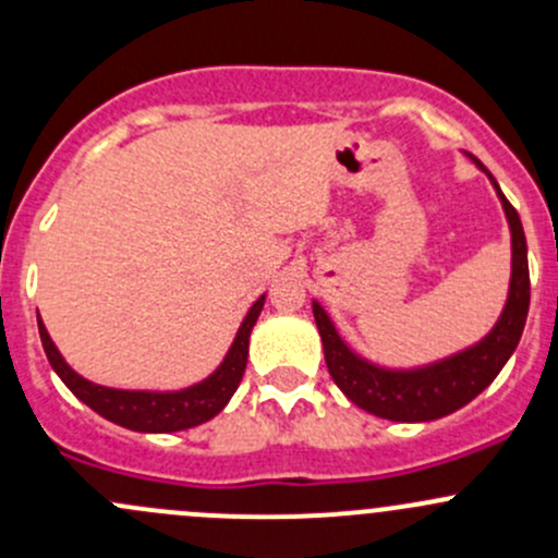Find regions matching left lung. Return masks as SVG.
Wrapping results in <instances>:
<instances>
[{
	"label": "left lung",
	"instance_id": "obj_1",
	"mask_svg": "<svg viewBox=\"0 0 558 558\" xmlns=\"http://www.w3.org/2000/svg\"><path fill=\"white\" fill-rule=\"evenodd\" d=\"M472 161L481 170H486L477 159ZM492 183L497 189L499 199H502V207L510 221V234H513V278H510L508 305H505L502 315H499L497 326L475 348H470L464 353H456V356L446 359L440 364H432V367L413 369V373H391V369L373 367L369 362L359 359L340 340V335L335 331L324 307L318 302L313 305L315 326H318L320 342H324V356L329 375L340 386V391L353 404L367 410V413L380 415V418L388 421L442 418V415L464 408L466 402H472L483 388L492 384L499 375V369L505 367V362L510 359V353L519 345L529 313L526 238H523V227L515 207L505 199L497 180L492 178Z\"/></svg>",
	"mask_w": 558,
	"mask_h": 558
}]
</instances>
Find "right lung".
<instances>
[{
  "label": "right lung",
  "mask_w": 558,
  "mask_h": 558,
  "mask_svg": "<svg viewBox=\"0 0 558 558\" xmlns=\"http://www.w3.org/2000/svg\"><path fill=\"white\" fill-rule=\"evenodd\" d=\"M264 307L262 300L253 302V307L247 311L243 326H240L238 337H234L232 348H229L227 359H223L221 367L210 375L202 384L183 388V391H118V388H105L97 384H88L86 378L75 373V369L66 367V362L61 359V353L56 351L53 340L45 331L43 320L37 315L39 326V340H43L45 356H48L50 367L56 369L64 386L75 393L81 402H86L94 413H99L102 418L112 421L118 426H126L134 432H180L191 429L196 424H205L213 415H218L223 410V404L229 402L234 391H238L240 380H243L245 364H247V340H251V329L256 324L258 313Z\"/></svg>",
  "instance_id": "add662e5"
}]
</instances>
